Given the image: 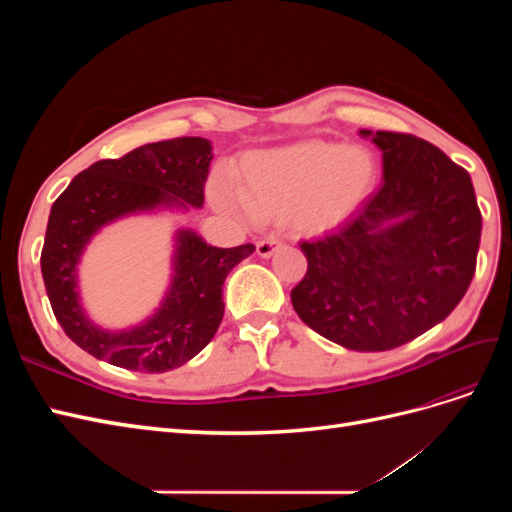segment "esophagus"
Listing matches in <instances>:
<instances>
[{"label":"esophagus","instance_id":"esophagus-1","mask_svg":"<svg viewBox=\"0 0 512 512\" xmlns=\"http://www.w3.org/2000/svg\"><path fill=\"white\" fill-rule=\"evenodd\" d=\"M280 245H282L280 237L267 235L265 239L258 241V245H256V252H258V256H260V258H271V256L275 254L277 247H280Z\"/></svg>","mask_w":512,"mask_h":512}]
</instances>
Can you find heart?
<instances>
[{
	"label": "heart",
	"mask_w": 512,
	"mask_h": 512,
	"mask_svg": "<svg viewBox=\"0 0 512 512\" xmlns=\"http://www.w3.org/2000/svg\"><path fill=\"white\" fill-rule=\"evenodd\" d=\"M243 190L213 183V203L239 220H286L316 235L344 224L376 185V162L363 147L303 141L254 151L241 162Z\"/></svg>",
	"instance_id": "obj_1"
}]
</instances>
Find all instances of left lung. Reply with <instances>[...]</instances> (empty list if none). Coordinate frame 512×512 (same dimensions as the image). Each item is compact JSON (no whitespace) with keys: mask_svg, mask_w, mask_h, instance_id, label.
<instances>
[{"mask_svg":"<svg viewBox=\"0 0 512 512\" xmlns=\"http://www.w3.org/2000/svg\"><path fill=\"white\" fill-rule=\"evenodd\" d=\"M382 151V185L337 232L301 241L294 312L359 352L393 350L436 327L466 294L483 218L466 168L423 138L361 130Z\"/></svg>","mask_w":512,"mask_h":512,"instance_id":"1","label":"left lung"}]
</instances>
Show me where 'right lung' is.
Instances as JSON below:
<instances>
[{"label":"right lung","mask_w":512,"mask_h":512,"mask_svg":"<svg viewBox=\"0 0 512 512\" xmlns=\"http://www.w3.org/2000/svg\"><path fill=\"white\" fill-rule=\"evenodd\" d=\"M213 160L211 143L183 136L100 160L76 175L55 200L40 267L46 294L72 342L111 365L162 374L203 350L224 316L226 275L256 247H213L194 230H177L173 280L160 307L132 329L106 331L89 320L79 294V262L96 232L115 220L158 209H200Z\"/></svg>","instance_id":"add662e5"}]
</instances>
